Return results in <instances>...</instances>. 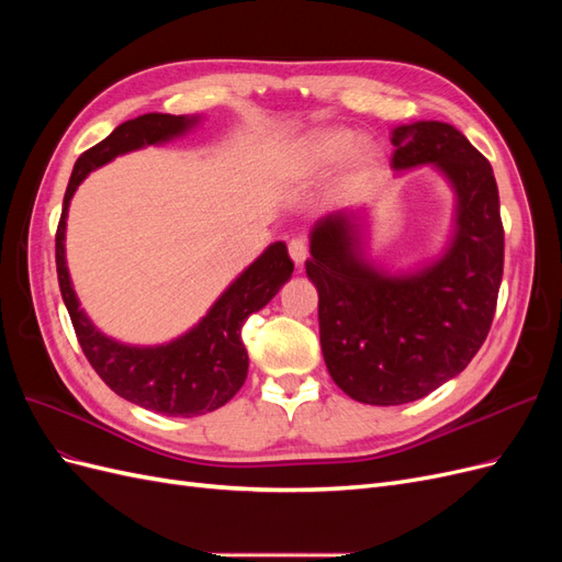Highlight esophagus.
Masks as SVG:
<instances>
[{
    "label": "esophagus",
    "instance_id": "1",
    "mask_svg": "<svg viewBox=\"0 0 562 562\" xmlns=\"http://www.w3.org/2000/svg\"><path fill=\"white\" fill-rule=\"evenodd\" d=\"M288 252H291V258H293L295 265H302L304 260H307L310 246H307V241H304V239H293L291 244H288Z\"/></svg>",
    "mask_w": 562,
    "mask_h": 562
}]
</instances>
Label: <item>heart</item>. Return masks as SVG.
I'll return each instance as SVG.
<instances>
[{
	"label": "heart",
	"mask_w": 562,
	"mask_h": 562,
	"mask_svg": "<svg viewBox=\"0 0 562 562\" xmlns=\"http://www.w3.org/2000/svg\"><path fill=\"white\" fill-rule=\"evenodd\" d=\"M356 138L349 131H326L316 135L310 145V161L316 168H328L342 161L353 149Z\"/></svg>",
	"instance_id": "heart-1"
}]
</instances>
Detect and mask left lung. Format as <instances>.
Wrapping results in <instances>:
<instances>
[{"label": "left lung", "instance_id": "obj_1", "mask_svg": "<svg viewBox=\"0 0 562 562\" xmlns=\"http://www.w3.org/2000/svg\"><path fill=\"white\" fill-rule=\"evenodd\" d=\"M396 171L436 164L457 190V234L443 260L384 277L359 260L347 213L323 217L304 262L318 291L321 349L347 396L401 405L462 372L490 333L504 274V225L490 161L443 122L394 128Z\"/></svg>", "mask_w": 562, "mask_h": 562}]
</instances>
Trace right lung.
Instances as JSON below:
<instances>
[{
	"label": "right lung",
	"mask_w": 562,
	"mask_h": 562,
	"mask_svg": "<svg viewBox=\"0 0 562 562\" xmlns=\"http://www.w3.org/2000/svg\"><path fill=\"white\" fill-rule=\"evenodd\" d=\"M194 119L176 114H143L116 126L77 159L67 182L63 213L56 229L58 285L75 335L93 370L114 394L168 417H194L225 405L239 391L248 375V353L241 339L246 318L262 310L291 279L293 260L283 241L271 244L244 274L223 293L213 310L194 330L164 347H126L100 335L79 310L70 277L65 267V217L79 182L93 168L112 161L124 151L155 145L190 128Z\"/></svg>",
	"instance_id": "add662e5"
}]
</instances>
